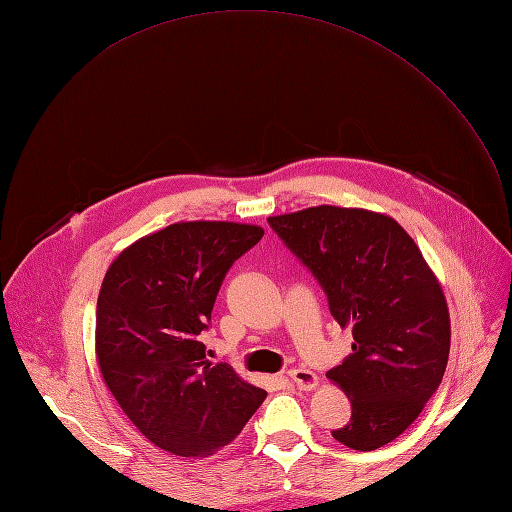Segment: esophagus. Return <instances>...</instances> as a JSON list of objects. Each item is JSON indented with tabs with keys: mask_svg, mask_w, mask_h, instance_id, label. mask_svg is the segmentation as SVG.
<instances>
[{
	"mask_svg": "<svg viewBox=\"0 0 512 512\" xmlns=\"http://www.w3.org/2000/svg\"><path fill=\"white\" fill-rule=\"evenodd\" d=\"M288 378L292 386H297L299 390H313L317 388V375L309 369H290Z\"/></svg>",
	"mask_w": 512,
	"mask_h": 512,
	"instance_id": "34e87169",
	"label": "esophagus"
}]
</instances>
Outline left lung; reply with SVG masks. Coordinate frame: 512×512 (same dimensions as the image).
I'll list each match as a JSON object with an SVG mask.
<instances>
[{"label": "left lung", "mask_w": 512, "mask_h": 512, "mask_svg": "<svg viewBox=\"0 0 512 512\" xmlns=\"http://www.w3.org/2000/svg\"><path fill=\"white\" fill-rule=\"evenodd\" d=\"M328 294L353 353L328 371L353 405L332 436L353 450L396 440L438 390L450 353L440 280L415 240L386 213L317 205L267 218Z\"/></svg>", "instance_id": "1"}]
</instances>
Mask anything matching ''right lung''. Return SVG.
Segmentation results:
<instances>
[{
  "mask_svg": "<svg viewBox=\"0 0 512 512\" xmlns=\"http://www.w3.org/2000/svg\"><path fill=\"white\" fill-rule=\"evenodd\" d=\"M261 226L178 222L134 240L107 267L97 299L101 378L139 432L176 456L230 444L267 392L205 359L201 332L230 265Z\"/></svg>",
  "mask_w": 512,
  "mask_h": 512,
  "instance_id": "obj_1",
  "label": "right lung"
}]
</instances>
